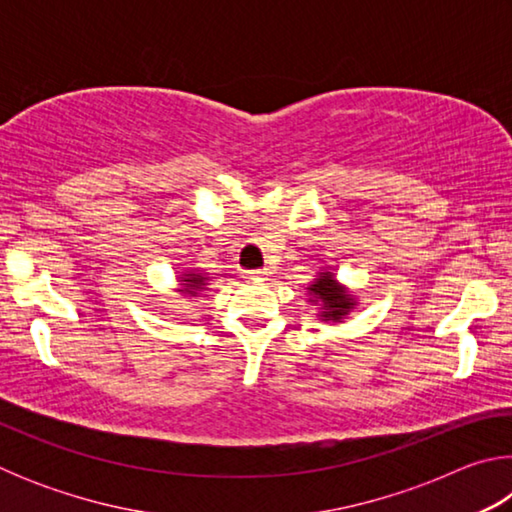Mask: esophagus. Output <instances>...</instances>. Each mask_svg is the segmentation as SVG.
Masks as SVG:
<instances>
[{"mask_svg":"<svg viewBox=\"0 0 512 512\" xmlns=\"http://www.w3.org/2000/svg\"><path fill=\"white\" fill-rule=\"evenodd\" d=\"M246 280H266L268 268H257V271H244Z\"/></svg>","mask_w":512,"mask_h":512,"instance_id":"1","label":"esophagus"}]
</instances>
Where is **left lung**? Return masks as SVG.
I'll list each match as a JSON object with an SVG mask.
<instances>
[{
	"mask_svg": "<svg viewBox=\"0 0 512 512\" xmlns=\"http://www.w3.org/2000/svg\"><path fill=\"white\" fill-rule=\"evenodd\" d=\"M307 296V302L318 309L316 318L329 325L343 323L359 305L357 296L343 282L336 280L332 266L320 268L314 275V280L307 287Z\"/></svg>",
	"mask_w": 512,
	"mask_h": 512,
	"instance_id": "left-lung-1",
	"label": "left lung"
}]
</instances>
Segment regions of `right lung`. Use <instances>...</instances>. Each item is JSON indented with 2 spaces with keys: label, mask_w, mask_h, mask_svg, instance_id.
Returning <instances> with one entry per match:
<instances>
[{
  "label": "right lung",
  "mask_w": 512,
  "mask_h": 512,
  "mask_svg": "<svg viewBox=\"0 0 512 512\" xmlns=\"http://www.w3.org/2000/svg\"><path fill=\"white\" fill-rule=\"evenodd\" d=\"M176 282H178V289H176L178 293L196 298V296H203V291H207V284L212 282V275L198 271V268H185V271H180V275H176Z\"/></svg>",
  "instance_id": "right-lung-1"
}]
</instances>
